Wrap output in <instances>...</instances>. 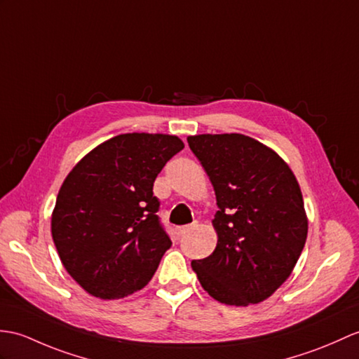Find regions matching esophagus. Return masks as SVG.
Returning <instances> with one entry per match:
<instances>
[{
  "label": "esophagus",
  "instance_id": "esophagus-1",
  "mask_svg": "<svg viewBox=\"0 0 359 359\" xmlns=\"http://www.w3.org/2000/svg\"><path fill=\"white\" fill-rule=\"evenodd\" d=\"M193 229H194V224H185V226H179L177 228V237H183Z\"/></svg>",
  "mask_w": 359,
  "mask_h": 359
}]
</instances>
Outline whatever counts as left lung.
Here are the masks:
<instances>
[{"instance_id": "8db88e82", "label": "left lung", "mask_w": 359, "mask_h": 359, "mask_svg": "<svg viewBox=\"0 0 359 359\" xmlns=\"http://www.w3.org/2000/svg\"><path fill=\"white\" fill-rule=\"evenodd\" d=\"M191 151L215 191L214 252L193 260L200 285L229 306L271 297L292 272L306 243L298 182L281 157L245 135L189 136Z\"/></svg>"}]
</instances>
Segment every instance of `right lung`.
I'll return each instance as SVG.
<instances>
[{
  "label": "right lung",
  "mask_w": 359,
  "mask_h": 359,
  "mask_svg": "<svg viewBox=\"0 0 359 359\" xmlns=\"http://www.w3.org/2000/svg\"><path fill=\"white\" fill-rule=\"evenodd\" d=\"M183 147L176 136L128 133L96 147L65 177L52 237L64 268L88 294L123 298L151 280L171 246L153 185Z\"/></svg>",
  "instance_id": "add662e5"
}]
</instances>
